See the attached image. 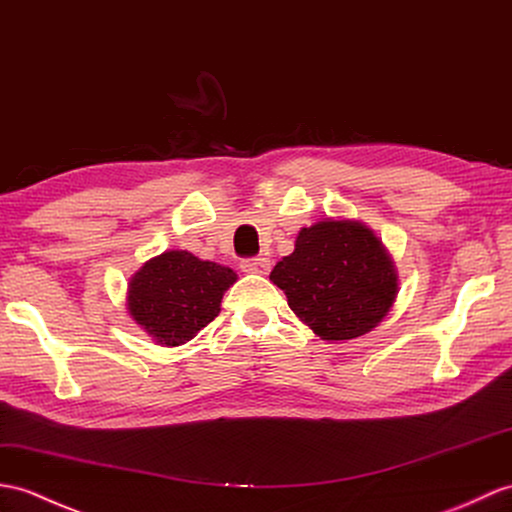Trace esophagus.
<instances>
[{
	"label": "esophagus",
	"mask_w": 512,
	"mask_h": 512,
	"mask_svg": "<svg viewBox=\"0 0 512 512\" xmlns=\"http://www.w3.org/2000/svg\"><path fill=\"white\" fill-rule=\"evenodd\" d=\"M242 270L251 272V275H268L270 272V259L266 257H248L242 259Z\"/></svg>",
	"instance_id": "34e87169"
}]
</instances>
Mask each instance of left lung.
I'll return each mask as SVG.
<instances>
[{
	"instance_id": "8db88e82",
	"label": "left lung",
	"mask_w": 512,
	"mask_h": 512,
	"mask_svg": "<svg viewBox=\"0 0 512 512\" xmlns=\"http://www.w3.org/2000/svg\"><path fill=\"white\" fill-rule=\"evenodd\" d=\"M270 281L288 296L301 323L327 342L373 331L399 292L395 261L360 220L325 218L303 227Z\"/></svg>"
}]
</instances>
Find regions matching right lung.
Instances as JSON below:
<instances>
[{
    "label": "right lung",
    "instance_id": "obj_1",
    "mask_svg": "<svg viewBox=\"0 0 512 512\" xmlns=\"http://www.w3.org/2000/svg\"><path fill=\"white\" fill-rule=\"evenodd\" d=\"M237 275L187 251L148 259L128 281L130 318L161 347H181L220 314L222 296Z\"/></svg>",
    "mask_w": 512,
    "mask_h": 512
}]
</instances>
